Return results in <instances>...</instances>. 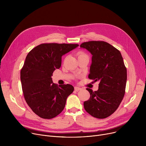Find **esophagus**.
Listing matches in <instances>:
<instances>
[{"label":"esophagus","instance_id":"esophagus-1","mask_svg":"<svg viewBox=\"0 0 146 146\" xmlns=\"http://www.w3.org/2000/svg\"><path fill=\"white\" fill-rule=\"evenodd\" d=\"M82 89V88H79V87H74V90H76V91H79V90H80Z\"/></svg>","mask_w":146,"mask_h":146}]
</instances>
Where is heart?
<instances>
[{
    "label": "heart",
    "instance_id": "b5f03b06",
    "mask_svg": "<svg viewBox=\"0 0 146 146\" xmlns=\"http://www.w3.org/2000/svg\"><path fill=\"white\" fill-rule=\"evenodd\" d=\"M87 56L85 52H84L83 51H80L78 53V57H81V56Z\"/></svg>",
    "mask_w": 146,
    "mask_h": 146
}]
</instances>
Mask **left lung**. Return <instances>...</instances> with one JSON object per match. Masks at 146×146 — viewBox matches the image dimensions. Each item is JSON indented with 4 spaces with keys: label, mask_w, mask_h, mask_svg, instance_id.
<instances>
[{
    "label": "left lung",
    "mask_w": 146,
    "mask_h": 146,
    "mask_svg": "<svg viewBox=\"0 0 146 146\" xmlns=\"http://www.w3.org/2000/svg\"><path fill=\"white\" fill-rule=\"evenodd\" d=\"M80 47L92 54L89 79L100 82L97 91L86 88L90 97L84 108L95 118H107L118 109L125 95L127 74L123 58L118 50L105 41L85 42Z\"/></svg>",
    "instance_id": "8db88e82"
}]
</instances>
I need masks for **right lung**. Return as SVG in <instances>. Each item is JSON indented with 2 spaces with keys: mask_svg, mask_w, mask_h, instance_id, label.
<instances>
[{
  "mask_svg": "<svg viewBox=\"0 0 146 146\" xmlns=\"http://www.w3.org/2000/svg\"><path fill=\"white\" fill-rule=\"evenodd\" d=\"M77 44L44 43L31 50L21 70V81L25 101L33 111L44 119L57 117L64 108L72 85L58 86L51 76L61 65V57L76 48Z\"/></svg>",
  "mask_w": 146,
  "mask_h": 146,
  "instance_id": "right-lung-1",
  "label": "right lung"
}]
</instances>
